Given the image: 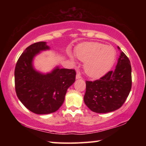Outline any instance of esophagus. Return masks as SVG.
Returning a JSON list of instances; mask_svg holds the SVG:
<instances>
[{"instance_id":"esophagus-1","label":"esophagus","mask_w":146,"mask_h":146,"mask_svg":"<svg viewBox=\"0 0 146 146\" xmlns=\"http://www.w3.org/2000/svg\"><path fill=\"white\" fill-rule=\"evenodd\" d=\"M82 78V76H81V74L80 73H77L76 75V79H79Z\"/></svg>"}]
</instances>
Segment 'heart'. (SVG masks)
<instances>
[{
	"label": "heart",
	"mask_w": 146,
	"mask_h": 146,
	"mask_svg": "<svg viewBox=\"0 0 146 146\" xmlns=\"http://www.w3.org/2000/svg\"><path fill=\"white\" fill-rule=\"evenodd\" d=\"M75 55L85 62L84 70L87 75L97 78L104 75L112 67L116 52L111 46L98 42H86L76 48Z\"/></svg>",
	"instance_id": "1"
}]
</instances>
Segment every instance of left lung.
Listing matches in <instances>:
<instances>
[{"mask_svg":"<svg viewBox=\"0 0 146 146\" xmlns=\"http://www.w3.org/2000/svg\"><path fill=\"white\" fill-rule=\"evenodd\" d=\"M118 48H120L118 46ZM84 97L86 105L93 112L106 113L119 109L131 89V66L125 54L121 51L114 71H110L100 79L86 81Z\"/></svg>","mask_w":146,"mask_h":146,"instance_id":"obj_1","label":"left lung"}]
</instances>
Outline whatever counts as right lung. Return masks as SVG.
Instances as JSON below:
<instances>
[{"instance_id": "right-lung-1", "label": "right lung", "mask_w": 146, "mask_h": 146, "mask_svg": "<svg viewBox=\"0 0 146 146\" xmlns=\"http://www.w3.org/2000/svg\"><path fill=\"white\" fill-rule=\"evenodd\" d=\"M45 42L28 46L20 56L15 69V85L17 97L25 107L36 114H49L57 111L65 98L68 88L75 81L73 69L56 67L42 74L33 67V57L40 51L49 49Z\"/></svg>"}]
</instances>
